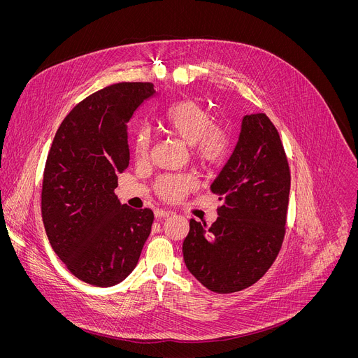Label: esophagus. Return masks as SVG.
<instances>
[{
    "label": "esophagus",
    "mask_w": 358,
    "mask_h": 358,
    "mask_svg": "<svg viewBox=\"0 0 358 358\" xmlns=\"http://www.w3.org/2000/svg\"><path fill=\"white\" fill-rule=\"evenodd\" d=\"M170 215H171V213L167 211V210H156V211H155V217H156L157 220L167 218V217H170Z\"/></svg>",
    "instance_id": "obj_1"
}]
</instances>
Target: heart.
<instances>
[{
  "instance_id": "b5f03b06",
  "label": "heart",
  "mask_w": 358,
  "mask_h": 358,
  "mask_svg": "<svg viewBox=\"0 0 358 358\" xmlns=\"http://www.w3.org/2000/svg\"><path fill=\"white\" fill-rule=\"evenodd\" d=\"M166 133L188 144L191 157L202 167H220L231 151L228 131L214 124L213 115L194 100H181L169 106L159 120ZM152 136L140 129L134 138V156L145 162L150 156ZM156 192L166 201H177L195 188V180L185 174H166L156 181Z\"/></svg>"
}]
</instances>
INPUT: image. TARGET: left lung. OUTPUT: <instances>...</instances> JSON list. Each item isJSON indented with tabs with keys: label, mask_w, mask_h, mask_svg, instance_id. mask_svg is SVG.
Returning a JSON list of instances; mask_svg holds the SVG:
<instances>
[{
	"label": "left lung",
	"mask_w": 358,
	"mask_h": 358,
	"mask_svg": "<svg viewBox=\"0 0 358 358\" xmlns=\"http://www.w3.org/2000/svg\"><path fill=\"white\" fill-rule=\"evenodd\" d=\"M211 191L222 201L218 218L211 227L189 221L184 262L211 292L234 293L268 272L286 232L290 170L265 113L243 116L235 150Z\"/></svg>",
	"instance_id": "8db88e82"
}]
</instances>
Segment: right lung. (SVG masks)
Returning a JSON list of instances; mask_svg holds the SVG:
<instances>
[{"label": "right lung", "instance_id": "1", "mask_svg": "<svg viewBox=\"0 0 358 358\" xmlns=\"http://www.w3.org/2000/svg\"><path fill=\"white\" fill-rule=\"evenodd\" d=\"M156 93L122 82L83 99L61 123L43 170L41 210L50 246L78 279L99 287L136 268L155 214L120 203L117 174L129 167L127 123Z\"/></svg>", "mask_w": 358, "mask_h": 358}]
</instances>
